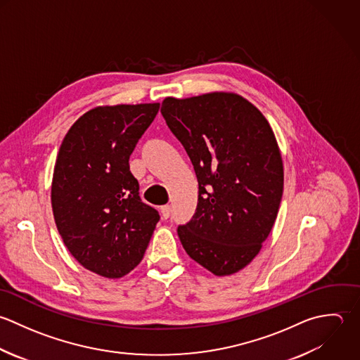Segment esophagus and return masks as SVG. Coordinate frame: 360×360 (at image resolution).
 I'll list each match as a JSON object with an SVG mask.
<instances>
[{"label":"esophagus","instance_id":"esophagus-1","mask_svg":"<svg viewBox=\"0 0 360 360\" xmlns=\"http://www.w3.org/2000/svg\"><path fill=\"white\" fill-rule=\"evenodd\" d=\"M161 214H162V219H169L171 216V206H162L161 207Z\"/></svg>","mask_w":360,"mask_h":360}]
</instances>
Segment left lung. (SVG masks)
<instances>
[{
    "instance_id": "obj_1",
    "label": "left lung",
    "mask_w": 360,
    "mask_h": 360,
    "mask_svg": "<svg viewBox=\"0 0 360 360\" xmlns=\"http://www.w3.org/2000/svg\"><path fill=\"white\" fill-rule=\"evenodd\" d=\"M161 113L199 182L195 214L178 226L179 240L212 274H236L258 255L279 212L283 164L275 134L236 94L165 98Z\"/></svg>"
}]
</instances>
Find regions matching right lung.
<instances>
[{
	"label": "right lung",
	"instance_id": "1",
	"mask_svg": "<svg viewBox=\"0 0 360 360\" xmlns=\"http://www.w3.org/2000/svg\"><path fill=\"white\" fill-rule=\"evenodd\" d=\"M160 103L99 106L65 134L54 165L51 207L71 255L88 271L122 278L147 250L158 212L143 203L129 158Z\"/></svg>",
	"mask_w": 360,
	"mask_h": 360
}]
</instances>
